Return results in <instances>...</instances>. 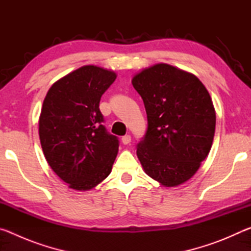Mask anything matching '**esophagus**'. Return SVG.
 I'll list each match as a JSON object with an SVG mask.
<instances>
[{"label": "esophagus", "mask_w": 251, "mask_h": 251, "mask_svg": "<svg viewBox=\"0 0 251 251\" xmlns=\"http://www.w3.org/2000/svg\"><path fill=\"white\" fill-rule=\"evenodd\" d=\"M130 139H131L130 135H125L122 137V143L124 144V145H128V144L130 143Z\"/></svg>", "instance_id": "esophagus-1"}]
</instances>
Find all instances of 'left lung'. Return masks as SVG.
Returning <instances> with one entry per match:
<instances>
[{"mask_svg":"<svg viewBox=\"0 0 251 251\" xmlns=\"http://www.w3.org/2000/svg\"><path fill=\"white\" fill-rule=\"evenodd\" d=\"M147 130L137 144L144 171L165 187L190 179L210 151L216 113L209 93L196 76L160 63L136 74Z\"/></svg>","mask_w":251,"mask_h":251,"instance_id":"left-lung-1","label":"left lung"}]
</instances>
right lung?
I'll use <instances>...</instances> for the list:
<instances>
[{
    "label": "right lung",
    "instance_id": "add662e5",
    "mask_svg": "<svg viewBox=\"0 0 251 251\" xmlns=\"http://www.w3.org/2000/svg\"><path fill=\"white\" fill-rule=\"evenodd\" d=\"M116 73L85 65L55 82L42 106L39 134L53 172L75 190H90L107 177L118 152V138L101 124V95Z\"/></svg>",
    "mask_w": 251,
    "mask_h": 251
}]
</instances>
